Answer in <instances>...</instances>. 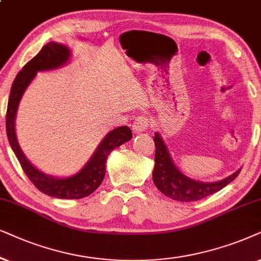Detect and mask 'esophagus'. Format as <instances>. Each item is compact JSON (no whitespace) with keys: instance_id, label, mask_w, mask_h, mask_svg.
<instances>
[{"instance_id":"1","label":"esophagus","mask_w":261,"mask_h":261,"mask_svg":"<svg viewBox=\"0 0 261 261\" xmlns=\"http://www.w3.org/2000/svg\"><path fill=\"white\" fill-rule=\"evenodd\" d=\"M149 126V119L145 116H138L133 124V130L135 134L144 133Z\"/></svg>"}]
</instances>
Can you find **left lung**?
Instances as JSON below:
<instances>
[{"mask_svg":"<svg viewBox=\"0 0 261 261\" xmlns=\"http://www.w3.org/2000/svg\"><path fill=\"white\" fill-rule=\"evenodd\" d=\"M155 167L152 171V181L165 194L179 201H196L223 189L230 184L241 169L232 173L223 180L215 182H203L187 178L176 168L160 134L155 133Z\"/></svg>","mask_w":261,"mask_h":261,"instance_id":"8db88e82","label":"left lung"}]
</instances>
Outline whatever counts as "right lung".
Instances as JSON below:
<instances>
[{
  "instance_id": "1",
  "label": "right lung",
  "mask_w": 261,
  "mask_h": 261,
  "mask_svg": "<svg viewBox=\"0 0 261 261\" xmlns=\"http://www.w3.org/2000/svg\"><path fill=\"white\" fill-rule=\"evenodd\" d=\"M69 57H70V50L65 45L50 41L38 52L36 57H33L22 68L21 71H19L10 89L8 106H7L6 128L10 147L16 159L19 160L23 172L40 192L60 199H80L89 196L100 186L105 176L106 160L110 152L133 138L131 128L128 126H120L110 131L87 165L77 174L68 178H55L38 171L23 155L21 148L17 143L15 134L17 106L26 88L36 77L37 72L60 68L67 63Z\"/></svg>"
}]
</instances>
